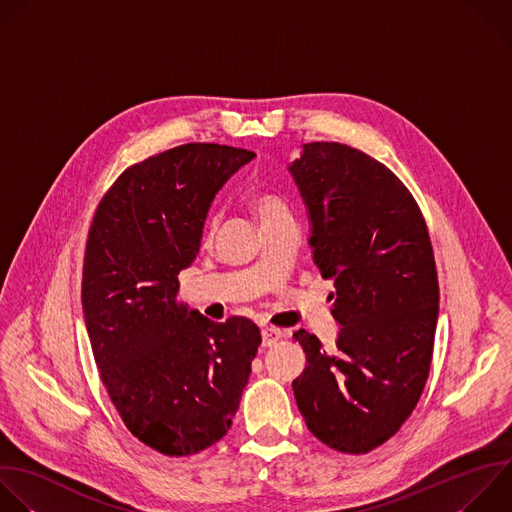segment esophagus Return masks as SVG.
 <instances>
[{
    "label": "esophagus",
    "instance_id": "esophagus-1",
    "mask_svg": "<svg viewBox=\"0 0 512 512\" xmlns=\"http://www.w3.org/2000/svg\"><path fill=\"white\" fill-rule=\"evenodd\" d=\"M261 335H263V346H265V348L275 346V344L279 342V339L283 337V333H281L279 329H275V327H263Z\"/></svg>",
    "mask_w": 512,
    "mask_h": 512
}]
</instances>
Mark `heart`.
Listing matches in <instances>:
<instances>
[{"mask_svg":"<svg viewBox=\"0 0 512 512\" xmlns=\"http://www.w3.org/2000/svg\"><path fill=\"white\" fill-rule=\"evenodd\" d=\"M251 209H253L257 221L261 223V227L269 225V223H273L277 219L289 217L285 203L279 197L271 195V193H257V195H253L251 197ZM217 223H219V217L211 215L209 221H207V233L209 235L217 229Z\"/></svg>","mask_w":512,"mask_h":512,"instance_id":"b5f03b06","label":"heart"}]
</instances>
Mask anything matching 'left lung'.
Wrapping results in <instances>:
<instances>
[{
    "label": "left lung",
    "mask_w": 512,
    "mask_h": 512,
    "mask_svg": "<svg viewBox=\"0 0 512 512\" xmlns=\"http://www.w3.org/2000/svg\"><path fill=\"white\" fill-rule=\"evenodd\" d=\"M289 173L339 323L331 354L313 333H293L307 360L295 402L317 440L366 454L400 430L428 380L438 319L428 227L392 170L348 144L307 142Z\"/></svg>",
    "instance_id": "1"
}]
</instances>
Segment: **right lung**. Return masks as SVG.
<instances>
[{
    "instance_id": "1",
    "label": "right lung",
    "mask_w": 512,
    "mask_h": 512,
    "mask_svg": "<svg viewBox=\"0 0 512 512\" xmlns=\"http://www.w3.org/2000/svg\"><path fill=\"white\" fill-rule=\"evenodd\" d=\"M255 152L189 142L128 166L96 207L82 307L100 380L152 450L191 456L231 428L261 344L247 317L223 323L179 301L219 189Z\"/></svg>"
}]
</instances>
